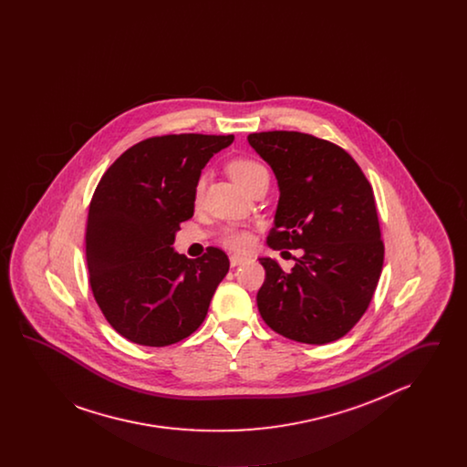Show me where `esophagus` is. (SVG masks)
I'll use <instances>...</instances> for the list:
<instances>
[{"mask_svg":"<svg viewBox=\"0 0 467 467\" xmlns=\"http://www.w3.org/2000/svg\"><path fill=\"white\" fill-rule=\"evenodd\" d=\"M246 261H248L246 255H231V259H229V263H231L233 267L242 266Z\"/></svg>","mask_w":467,"mask_h":467,"instance_id":"34e87169","label":"esophagus"}]
</instances>
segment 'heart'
<instances>
[{
  "label": "heart",
  "instance_id": "heart-1",
  "mask_svg": "<svg viewBox=\"0 0 467 467\" xmlns=\"http://www.w3.org/2000/svg\"><path fill=\"white\" fill-rule=\"evenodd\" d=\"M227 171H229V175L233 177V180H234L238 185L244 187V191H246L257 178L266 173L265 166H261L259 162H255V161H252V159H234V161H231L229 166H227ZM201 191H202V185L200 183L198 189H196V200H200ZM225 244H231V246H234V248H244V246L250 244V236H248L246 233H244V231H229V233L225 234Z\"/></svg>",
  "mask_w": 467,
  "mask_h": 467
}]
</instances>
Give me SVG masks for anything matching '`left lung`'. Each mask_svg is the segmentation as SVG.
<instances>
[{
  "mask_svg": "<svg viewBox=\"0 0 467 467\" xmlns=\"http://www.w3.org/2000/svg\"><path fill=\"white\" fill-rule=\"evenodd\" d=\"M273 170L280 198L267 246L303 248L290 273L261 257L257 306L289 339L326 345L348 333L377 290L383 266L373 189L350 154L296 131L248 134Z\"/></svg>",
  "mask_w": 467,
  "mask_h": 467,
  "instance_id": "obj_1",
  "label": "left lung"
}]
</instances>
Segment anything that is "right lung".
<instances>
[{
  "instance_id": "1",
  "label": "right lung",
  "mask_w": 467,
  "mask_h": 467,
  "mask_svg": "<svg viewBox=\"0 0 467 467\" xmlns=\"http://www.w3.org/2000/svg\"><path fill=\"white\" fill-rule=\"evenodd\" d=\"M233 141V134L149 138L99 180L86 233L90 289L126 339L166 347L202 324L229 259L210 246L192 261L173 244L180 223L194 215L202 168Z\"/></svg>"
}]
</instances>
